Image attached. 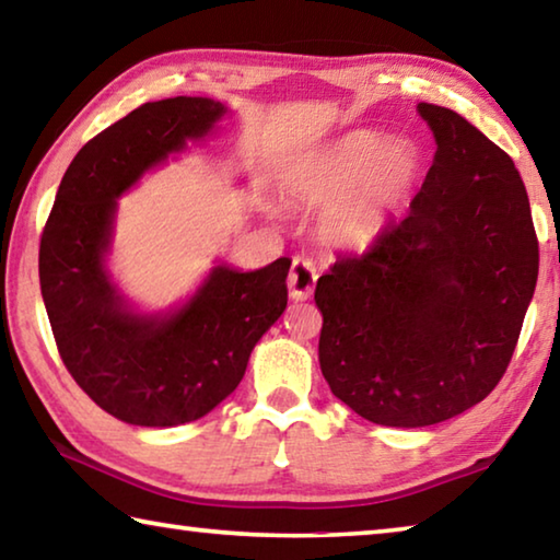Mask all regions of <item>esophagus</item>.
I'll return each mask as SVG.
<instances>
[{"instance_id": "34e87169", "label": "esophagus", "mask_w": 560, "mask_h": 560, "mask_svg": "<svg viewBox=\"0 0 560 560\" xmlns=\"http://www.w3.org/2000/svg\"><path fill=\"white\" fill-rule=\"evenodd\" d=\"M316 267L314 261L306 259V257H296L291 264V271H289V296L293 301H306L314 296V289H316Z\"/></svg>"}]
</instances>
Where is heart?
Returning <instances> with one entry per match:
<instances>
[{"label":"heart","instance_id":"obj_1","mask_svg":"<svg viewBox=\"0 0 560 560\" xmlns=\"http://www.w3.org/2000/svg\"><path fill=\"white\" fill-rule=\"evenodd\" d=\"M422 155L407 140L358 132L301 173L293 192L311 207H328L320 220L326 240L363 249L381 236L415 187Z\"/></svg>","mask_w":560,"mask_h":560}]
</instances>
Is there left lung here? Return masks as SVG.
Segmentation results:
<instances>
[{"label": "left lung", "instance_id": "1", "mask_svg": "<svg viewBox=\"0 0 560 560\" xmlns=\"http://www.w3.org/2000/svg\"><path fill=\"white\" fill-rule=\"evenodd\" d=\"M438 153L410 214L316 283L320 373L385 428H428L494 390L538 279L526 187L504 150L420 103Z\"/></svg>", "mask_w": 560, "mask_h": 560}]
</instances>
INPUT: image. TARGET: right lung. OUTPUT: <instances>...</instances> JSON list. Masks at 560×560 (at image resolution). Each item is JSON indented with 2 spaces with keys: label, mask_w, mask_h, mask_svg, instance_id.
Here are the masks:
<instances>
[{
  "label": "right lung",
  "mask_w": 560,
  "mask_h": 560,
  "mask_svg": "<svg viewBox=\"0 0 560 560\" xmlns=\"http://www.w3.org/2000/svg\"><path fill=\"white\" fill-rule=\"evenodd\" d=\"M224 113L220 101L177 96L113 122L71 160L42 234V296L66 371L101 410L138 428L214 410L287 308V257L257 271L220 264L187 303L150 316L128 306L106 269L118 197Z\"/></svg>",
  "instance_id": "right-lung-1"
}]
</instances>
